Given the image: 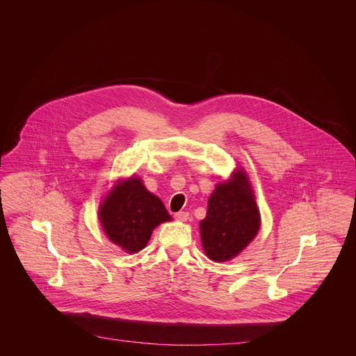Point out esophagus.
<instances>
[{
    "label": "esophagus",
    "instance_id": "34e87169",
    "mask_svg": "<svg viewBox=\"0 0 356 356\" xmlns=\"http://www.w3.org/2000/svg\"><path fill=\"white\" fill-rule=\"evenodd\" d=\"M188 218H189V213L186 212V211H180V212L175 213V219H176V220L186 221L188 220Z\"/></svg>",
    "mask_w": 356,
    "mask_h": 356
}]
</instances>
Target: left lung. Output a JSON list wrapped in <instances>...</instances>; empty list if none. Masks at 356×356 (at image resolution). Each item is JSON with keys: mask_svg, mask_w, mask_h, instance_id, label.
Wrapping results in <instances>:
<instances>
[{"mask_svg": "<svg viewBox=\"0 0 356 356\" xmlns=\"http://www.w3.org/2000/svg\"><path fill=\"white\" fill-rule=\"evenodd\" d=\"M260 215L245 173L218 184L208 200L205 219L200 222L204 251L218 263L235 257L256 236Z\"/></svg>", "mask_w": 356, "mask_h": 356, "instance_id": "1", "label": "left lung"}]
</instances>
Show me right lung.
Instances as JSON below:
<instances>
[{"instance_id": "obj_1", "label": "right lung", "mask_w": 356, "mask_h": 356, "mask_svg": "<svg viewBox=\"0 0 356 356\" xmlns=\"http://www.w3.org/2000/svg\"><path fill=\"white\" fill-rule=\"evenodd\" d=\"M100 220L106 236L124 251H141L152 231L170 216L163 202L148 192L138 177L120 183L100 207Z\"/></svg>"}]
</instances>
